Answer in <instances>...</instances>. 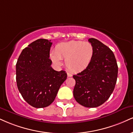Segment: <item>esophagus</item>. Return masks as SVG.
I'll list each match as a JSON object with an SVG mask.
<instances>
[{"mask_svg": "<svg viewBox=\"0 0 133 133\" xmlns=\"http://www.w3.org/2000/svg\"><path fill=\"white\" fill-rule=\"evenodd\" d=\"M67 75H68V77H72V74L70 72H67Z\"/></svg>", "mask_w": 133, "mask_h": 133, "instance_id": "1", "label": "esophagus"}]
</instances>
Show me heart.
<instances>
[{
  "mask_svg": "<svg viewBox=\"0 0 133 133\" xmlns=\"http://www.w3.org/2000/svg\"><path fill=\"white\" fill-rule=\"evenodd\" d=\"M94 54V48L90 43L71 40L57 44L54 52L49 57L56 64H61V59L65 60V66L72 72L84 71L90 64Z\"/></svg>",
  "mask_w": 133,
  "mask_h": 133,
  "instance_id": "obj_1",
  "label": "heart"
}]
</instances>
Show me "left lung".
Segmentation results:
<instances>
[{
    "mask_svg": "<svg viewBox=\"0 0 133 133\" xmlns=\"http://www.w3.org/2000/svg\"><path fill=\"white\" fill-rule=\"evenodd\" d=\"M89 41L94 48L90 64L74 75L76 85L73 94L79 104L87 108L100 106L114 90L118 77V65L113 51L95 38Z\"/></svg>",
    "mask_w": 133,
    "mask_h": 133,
    "instance_id": "obj_1",
    "label": "left lung"
}]
</instances>
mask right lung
Wrapping results in <instances>:
<instances>
[{"mask_svg":"<svg viewBox=\"0 0 133 133\" xmlns=\"http://www.w3.org/2000/svg\"><path fill=\"white\" fill-rule=\"evenodd\" d=\"M51 40L38 39L23 49L16 64V81L24 100L35 108H44L54 102L67 79L64 71L51 68Z\"/></svg>","mask_w":133,"mask_h":133,"instance_id":"add662e5","label":"right lung"}]
</instances>
